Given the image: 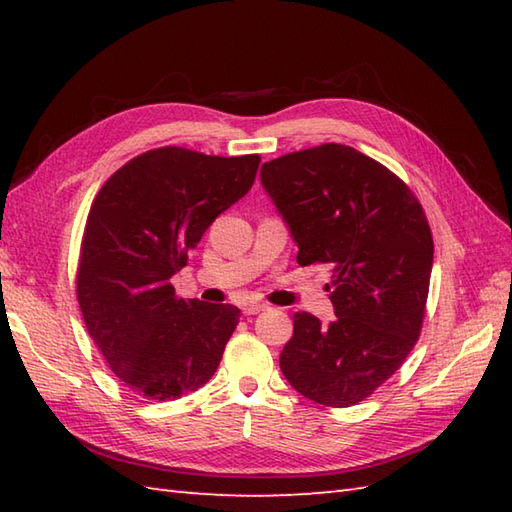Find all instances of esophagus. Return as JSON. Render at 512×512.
<instances>
[{
    "label": "esophagus",
    "instance_id": "1",
    "mask_svg": "<svg viewBox=\"0 0 512 512\" xmlns=\"http://www.w3.org/2000/svg\"><path fill=\"white\" fill-rule=\"evenodd\" d=\"M242 310H244L246 317H250V314H259V312H264V310H266V306H264V303H248V306H244Z\"/></svg>",
    "mask_w": 512,
    "mask_h": 512
}]
</instances>
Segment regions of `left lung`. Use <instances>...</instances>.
Returning a JSON list of instances; mask_svg holds the SVG:
<instances>
[{
	"mask_svg": "<svg viewBox=\"0 0 512 512\" xmlns=\"http://www.w3.org/2000/svg\"><path fill=\"white\" fill-rule=\"evenodd\" d=\"M262 184L299 246L297 264H330V325L297 312L279 367L301 396L352 407L416 345L433 237L416 195L354 147L325 143L266 162Z\"/></svg>",
	"mask_w": 512,
	"mask_h": 512,
	"instance_id": "1",
	"label": "left lung"
}]
</instances>
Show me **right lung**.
I'll return each instance as SVG.
<instances>
[{"label": "right lung", "instance_id": "obj_1", "mask_svg": "<svg viewBox=\"0 0 512 512\" xmlns=\"http://www.w3.org/2000/svg\"><path fill=\"white\" fill-rule=\"evenodd\" d=\"M262 158L160 147L129 160L96 193L85 222L76 297L116 378L147 400L202 387L239 323L228 303L184 301L171 277L228 206L253 187Z\"/></svg>", "mask_w": 512, "mask_h": 512}]
</instances>
